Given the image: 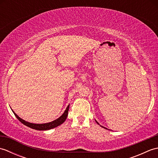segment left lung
Wrapping results in <instances>:
<instances>
[{
  "label": "left lung",
  "mask_w": 158,
  "mask_h": 158,
  "mask_svg": "<svg viewBox=\"0 0 158 158\" xmlns=\"http://www.w3.org/2000/svg\"><path fill=\"white\" fill-rule=\"evenodd\" d=\"M96 123H98V124H99V123H98V122H97V121H96ZM102 127H103V126H102ZM105 128H106V127H105Z\"/></svg>",
  "instance_id": "obj_1"
}]
</instances>
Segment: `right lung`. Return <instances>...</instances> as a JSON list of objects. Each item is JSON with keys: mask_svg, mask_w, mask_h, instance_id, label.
Here are the masks:
<instances>
[{"mask_svg": "<svg viewBox=\"0 0 158 158\" xmlns=\"http://www.w3.org/2000/svg\"><path fill=\"white\" fill-rule=\"evenodd\" d=\"M69 109V105L66 107V109L64 110V113L59 117V118H58L54 121H53V122H49V123H41V124L32 123L26 122L25 120H23L22 118H20V117L18 115H17V114H15V113L13 111V110H12V111H13V113H14V115H15L17 118H18V119L19 121V122H22L23 124H24L25 126L31 127V128L37 130H50V129L54 128V127L58 126L60 125H61L62 123H63L64 122H65V120L66 119L67 115H68Z\"/></svg>", "mask_w": 158, "mask_h": 158, "instance_id": "obj_1", "label": "right lung"}]
</instances>
